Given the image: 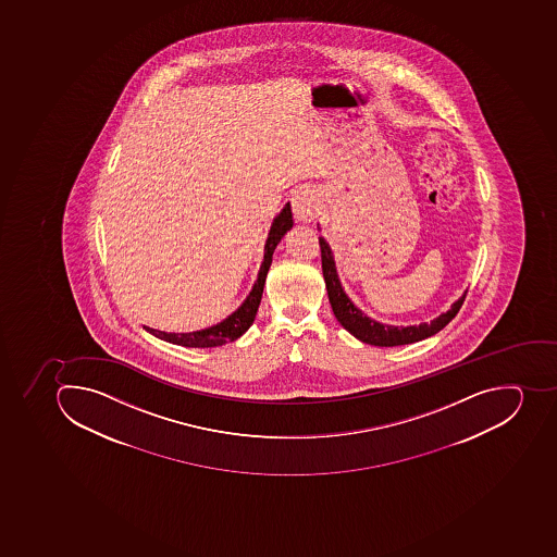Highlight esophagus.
I'll return each mask as SVG.
<instances>
[{"label": "esophagus", "instance_id": "34e87169", "mask_svg": "<svg viewBox=\"0 0 557 557\" xmlns=\"http://www.w3.org/2000/svg\"><path fill=\"white\" fill-rule=\"evenodd\" d=\"M292 211H294V218L297 221L308 223V221L314 220L318 214V200L314 189H299L292 198Z\"/></svg>", "mask_w": 557, "mask_h": 557}]
</instances>
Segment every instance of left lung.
I'll use <instances>...</instances> for the list:
<instances>
[{"label": "left lung", "mask_w": 557, "mask_h": 557, "mask_svg": "<svg viewBox=\"0 0 557 557\" xmlns=\"http://www.w3.org/2000/svg\"><path fill=\"white\" fill-rule=\"evenodd\" d=\"M320 249H322L323 277H325L326 294H329V300H331L332 311L336 314L337 322L345 326L349 334H354L357 339L368 343V345H409V343H417V341L434 336V334L442 331L443 326L448 325L456 318L459 309L462 308V304H465L466 295H462L446 313L437 317L436 320H432L431 323H422V325L392 326L374 322L371 318L366 317L360 309L355 308L354 302L346 297L339 277H337L331 248L323 239H320Z\"/></svg>", "instance_id": "8db88e82"}]
</instances>
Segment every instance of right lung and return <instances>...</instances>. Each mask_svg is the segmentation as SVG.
I'll return each mask as SVG.
<instances>
[{
  "mask_svg": "<svg viewBox=\"0 0 557 557\" xmlns=\"http://www.w3.org/2000/svg\"><path fill=\"white\" fill-rule=\"evenodd\" d=\"M292 225H294V221H292L290 203H286L285 209L280 212V216L272 223L271 232L267 237L265 255H263L262 267L258 272L253 290L249 292L248 299L244 300L243 306L226 320L218 323V325L209 326L206 331L188 332V334H169V332L154 331L149 326H146V331L151 332L152 336L169 341L172 345L186 346V348H212V346L225 345V343H231V341L243 336L257 317L258 306L262 300L267 272H269V267L272 263V253H274L281 237L290 231Z\"/></svg>",
  "mask_w": 557,
  "mask_h": 557,
  "instance_id": "1",
  "label": "right lung"
}]
</instances>
